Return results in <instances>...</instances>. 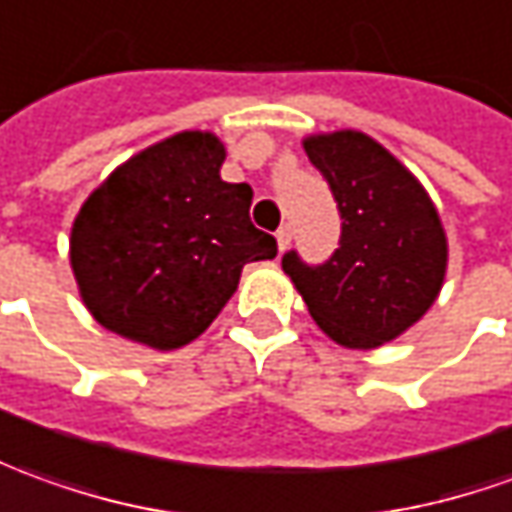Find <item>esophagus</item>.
Here are the masks:
<instances>
[{"label": "esophagus", "mask_w": 512, "mask_h": 512, "mask_svg": "<svg viewBox=\"0 0 512 512\" xmlns=\"http://www.w3.org/2000/svg\"><path fill=\"white\" fill-rule=\"evenodd\" d=\"M288 243H291V229L283 227L280 232H277V249L285 252V249H288Z\"/></svg>", "instance_id": "34e87169"}]
</instances>
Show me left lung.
I'll use <instances>...</instances> for the list:
<instances>
[{
    "label": "left lung",
    "instance_id": "8db88e82",
    "mask_svg": "<svg viewBox=\"0 0 512 512\" xmlns=\"http://www.w3.org/2000/svg\"><path fill=\"white\" fill-rule=\"evenodd\" d=\"M302 148L328 179L342 238L322 266L288 252L283 271L333 342L373 350L398 339L437 300L448 266L446 229L423 184L373 137L347 128L305 137Z\"/></svg>",
    "mask_w": 512,
    "mask_h": 512
}]
</instances>
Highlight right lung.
<instances>
[{
	"instance_id": "right-lung-1",
	"label": "right lung",
	"mask_w": 512,
	"mask_h": 512,
	"mask_svg": "<svg viewBox=\"0 0 512 512\" xmlns=\"http://www.w3.org/2000/svg\"><path fill=\"white\" fill-rule=\"evenodd\" d=\"M224 142L182 131L139 151L83 201L69 263L83 305L117 336L176 350L198 339L252 260L277 241L249 218L252 187L221 179Z\"/></svg>"
}]
</instances>
